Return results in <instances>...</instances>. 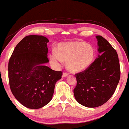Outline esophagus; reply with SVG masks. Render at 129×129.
<instances>
[{"instance_id": "obj_1", "label": "esophagus", "mask_w": 129, "mask_h": 129, "mask_svg": "<svg viewBox=\"0 0 129 129\" xmlns=\"http://www.w3.org/2000/svg\"><path fill=\"white\" fill-rule=\"evenodd\" d=\"M68 75V73L64 72V73H63V74H62V77H63V78H64V77H66V76H67Z\"/></svg>"}]
</instances>
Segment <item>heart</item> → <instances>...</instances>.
I'll list each match as a JSON object with an SVG mask.
<instances>
[{"mask_svg": "<svg viewBox=\"0 0 129 129\" xmlns=\"http://www.w3.org/2000/svg\"><path fill=\"white\" fill-rule=\"evenodd\" d=\"M94 55V50L91 46L83 42H72L59 44L57 52L53 51L50 59L54 66H59L62 59H65L69 70L79 72L89 68L93 62Z\"/></svg>", "mask_w": 129, "mask_h": 129, "instance_id": "1", "label": "heart"}]
</instances>
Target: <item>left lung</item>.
I'll return each mask as SVG.
<instances>
[{"instance_id": "1", "label": "left lung", "mask_w": 129, "mask_h": 129, "mask_svg": "<svg viewBox=\"0 0 129 129\" xmlns=\"http://www.w3.org/2000/svg\"><path fill=\"white\" fill-rule=\"evenodd\" d=\"M100 54L90 66L75 74L76 100L89 108L103 105L112 97L119 82L120 68L116 50L101 36H96Z\"/></svg>"}]
</instances>
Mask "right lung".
<instances>
[{
    "mask_svg": "<svg viewBox=\"0 0 129 129\" xmlns=\"http://www.w3.org/2000/svg\"><path fill=\"white\" fill-rule=\"evenodd\" d=\"M41 35L26 36L21 40L9 59V80L15 99L28 108L39 109L51 100L55 83L62 72L44 64L47 58L49 42Z\"/></svg>",
    "mask_w": 129,
    "mask_h": 129,
    "instance_id": "add662e5",
    "label": "right lung"
}]
</instances>
